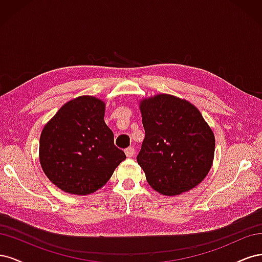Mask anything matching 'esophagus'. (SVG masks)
Masks as SVG:
<instances>
[{
  "label": "esophagus",
  "mask_w": 262,
  "mask_h": 262,
  "mask_svg": "<svg viewBox=\"0 0 262 262\" xmlns=\"http://www.w3.org/2000/svg\"><path fill=\"white\" fill-rule=\"evenodd\" d=\"M125 155L128 157H132L134 155V153H136V149H134L133 146H130V147H126L125 150H124Z\"/></svg>",
  "instance_id": "obj_1"
}]
</instances>
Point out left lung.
I'll return each instance as SVG.
<instances>
[{
    "instance_id": "1",
    "label": "left lung",
    "mask_w": 262,
    "mask_h": 262,
    "mask_svg": "<svg viewBox=\"0 0 262 262\" xmlns=\"http://www.w3.org/2000/svg\"><path fill=\"white\" fill-rule=\"evenodd\" d=\"M145 138L137 156L149 186L165 195L194 188L208 175L215 139L201 113L187 100L157 95L141 101Z\"/></svg>"
}]
</instances>
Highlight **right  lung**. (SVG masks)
<instances>
[{"label": "right lung", "instance_id": "1", "mask_svg": "<svg viewBox=\"0 0 262 262\" xmlns=\"http://www.w3.org/2000/svg\"><path fill=\"white\" fill-rule=\"evenodd\" d=\"M104 115V101L81 96L63 105L45 125L39 142L40 164L47 177L63 191L95 192L125 160Z\"/></svg>", "mask_w": 262, "mask_h": 262}]
</instances>
